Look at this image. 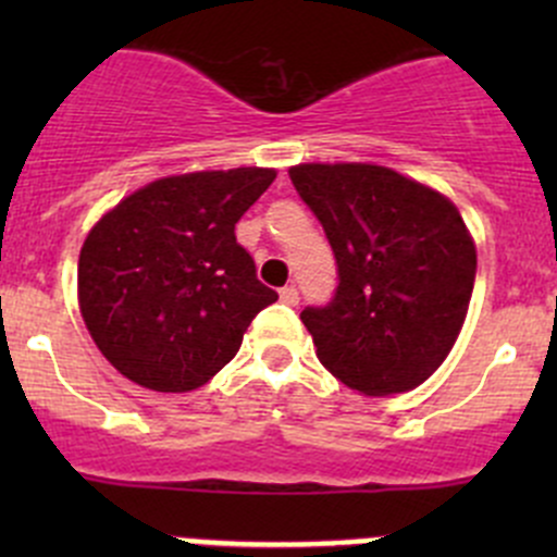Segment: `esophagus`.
Returning <instances> with one entry per match:
<instances>
[{"label":"esophagus","instance_id":"1","mask_svg":"<svg viewBox=\"0 0 557 557\" xmlns=\"http://www.w3.org/2000/svg\"><path fill=\"white\" fill-rule=\"evenodd\" d=\"M280 301H283V305H288V307H296V305H299V290H296L294 285H285V288L280 290Z\"/></svg>","mask_w":557,"mask_h":557}]
</instances>
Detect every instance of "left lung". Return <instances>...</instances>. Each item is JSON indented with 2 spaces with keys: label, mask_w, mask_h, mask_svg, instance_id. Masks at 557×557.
<instances>
[{
  "label": "left lung",
  "mask_w": 557,
  "mask_h": 557,
  "mask_svg": "<svg viewBox=\"0 0 557 557\" xmlns=\"http://www.w3.org/2000/svg\"><path fill=\"white\" fill-rule=\"evenodd\" d=\"M290 183L336 258L334 299L301 323L336 380L367 396L412 391L453 350L476 250L458 207L374 164H299Z\"/></svg>",
  "instance_id": "8db88e82"
}]
</instances>
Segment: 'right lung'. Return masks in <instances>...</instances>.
Listing matches in <instances>:
<instances>
[{
	"label": "right lung",
	"mask_w": 557,
	"mask_h": 557,
	"mask_svg": "<svg viewBox=\"0 0 557 557\" xmlns=\"http://www.w3.org/2000/svg\"><path fill=\"white\" fill-rule=\"evenodd\" d=\"M274 177L261 166L161 177L91 228L77 263L81 312L123 377L185 393L237 356L277 294L256 277L234 226Z\"/></svg>",
	"instance_id": "right-lung-1"
}]
</instances>
